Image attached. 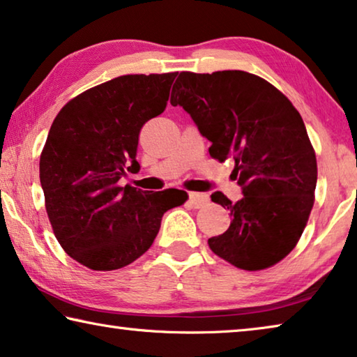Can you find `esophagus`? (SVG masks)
<instances>
[{
    "mask_svg": "<svg viewBox=\"0 0 357 357\" xmlns=\"http://www.w3.org/2000/svg\"><path fill=\"white\" fill-rule=\"evenodd\" d=\"M189 202H190V205L194 206V208H202V206L208 205L209 197L205 195V194H199V192H190V194H189Z\"/></svg>",
    "mask_w": 357,
    "mask_h": 357,
    "instance_id": "obj_1",
    "label": "esophagus"
}]
</instances>
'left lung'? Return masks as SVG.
<instances>
[{
    "mask_svg": "<svg viewBox=\"0 0 357 357\" xmlns=\"http://www.w3.org/2000/svg\"><path fill=\"white\" fill-rule=\"evenodd\" d=\"M169 101L211 141L209 155L235 160L231 178L243 197L231 203L222 192L211 195L231 218L208 240L211 251L241 270L273 267L296 248L314 205L318 165L302 116L268 81L238 70L183 71Z\"/></svg>",
    "mask_w": 357,
    "mask_h": 357,
    "instance_id": "left-lung-1",
    "label": "left lung"
}]
</instances>
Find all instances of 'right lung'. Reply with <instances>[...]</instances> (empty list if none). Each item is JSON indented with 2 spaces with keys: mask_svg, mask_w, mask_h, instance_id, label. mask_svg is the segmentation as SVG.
I'll return each instance as SVG.
<instances>
[{
  "mask_svg": "<svg viewBox=\"0 0 357 357\" xmlns=\"http://www.w3.org/2000/svg\"><path fill=\"white\" fill-rule=\"evenodd\" d=\"M178 73L126 75L68 101L39 157L44 205L60 246L84 267H126L149 250L168 209L188 192H148L119 179L138 169L139 132L162 114Z\"/></svg>",
  "mask_w": 357,
  "mask_h": 357,
  "instance_id": "1",
  "label": "right lung"
}]
</instances>
